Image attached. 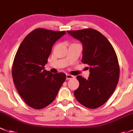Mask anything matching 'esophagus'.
<instances>
[{"label":"esophagus","instance_id":"esophagus-1","mask_svg":"<svg viewBox=\"0 0 133 133\" xmlns=\"http://www.w3.org/2000/svg\"><path fill=\"white\" fill-rule=\"evenodd\" d=\"M66 79H74L75 77L74 76H72V75H70V74H66Z\"/></svg>","mask_w":133,"mask_h":133}]
</instances>
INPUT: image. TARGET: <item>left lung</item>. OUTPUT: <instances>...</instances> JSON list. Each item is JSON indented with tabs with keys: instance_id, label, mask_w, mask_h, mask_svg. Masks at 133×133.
<instances>
[{
	"instance_id": "left-lung-1",
	"label": "left lung",
	"mask_w": 133,
	"mask_h": 133,
	"mask_svg": "<svg viewBox=\"0 0 133 133\" xmlns=\"http://www.w3.org/2000/svg\"><path fill=\"white\" fill-rule=\"evenodd\" d=\"M67 32L83 43L82 63L90 65V77L77 76L79 87L74 91L78 102L90 109L102 106L118 83L120 66L115 51L103 35L88 28Z\"/></svg>"
}]
</instances>
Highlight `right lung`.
I'll list each match as a JSON object with an SVG mask.
<instances>
[{"mask_svg": "<svg viewBox=\"0 0 133 133\" xmlns=\"http://www.w3.org/2000/svg\"><path fill=\"white\" fill-rule=\"evenodd\" d=\"M65 31L37 28L27 35L18 49L12 66L13 83L27 105L45 108L56 97L66 80L65 74L45 70L54 43Z\"/></svg>", "mask_w": 133, "mask_h": 133, "instance_id": "add662e5", "label": "right lung"}]
</instances>
